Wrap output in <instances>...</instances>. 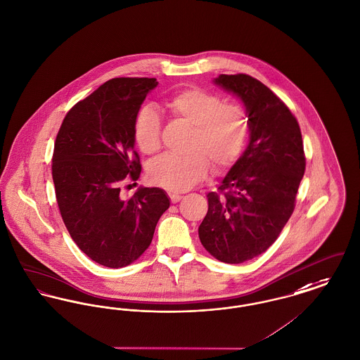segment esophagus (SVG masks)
<instances>
[{"label": "esophagus", "mask_w": 360, "mask_h": 360, "mask_svg": "<svg viewBox=\"0 0 360 360\" xmlns=\"http://www.w3.org/2000/svg\"><path fill=\"white\" fill-rule=\"evenodd\" d=\"M169 198H171V202H172V204H175V202H178V201L182 198V195H181V194H174V193H172V194H169Z\"/></svg>", "instance_id": "34e87169"}]
</instances>
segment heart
Returning a JSON list of instances; mask_svg holds the SVG:
<instances>
[{
	"instance_id": "obj_1",
	"label": "heart",
	"mask_w": 360,
	"mask_h": 360,
	"mask_svg": "<svg viewBox=\"0 0 360 360\" xmlns=\"http://www.w3.org/2000/svg\"><path fill=\"white\" fill-rule=\"evenodd\" d=\"M169 114L193 127L186 156L163 155L149 166L153 184L169 191H186L208 172L231 165L243 148L248 134L245 112L200 88L175 94L166 101ZM133 137L139 149L152 155L160 149V118L150 107H143L133 122Z\"/></svg>"
}]
</instances>
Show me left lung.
I'll return each mask as SVG.
<instances>
[{"instance_id": "8db88e82", "label": "left lung", "mask_w": 360, "mask_h": 360, "mask_svg": "<svg viewBox=\"0 0 360 360\" xmlns=\"http://www.w3.org/2000/svg\"><path fill=\"white\" fill-rule=\"evenodd\" d=\"M213 83L246 107L250 140L219 191L207 194L198 236L219 261L242 264L266 252L287 224L306 159L295 117L266 85L243 73L220 75Z\"/></svg>"}]
</instances>
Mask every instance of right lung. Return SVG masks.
I'll return each instance as SVG.
<instances>
[{"instance_id": "right-lung-1", "label": "right lung", "mask_w": 360, "mask_h": 360, "mask_svg": "<svg viewBox=\"0 0 360 360\" xmlns=\"http://www.w3.org/2000/svg\"><path fill=\"white\" fill-rule=\"evenodd\" d=\"M156 79L108 80L69 110L53 155V182L63 220L79 249L107 268H122L148 249L169 198L159 188L121 194L141 172L133 122Z\"/></svg>"}]
</instances>
